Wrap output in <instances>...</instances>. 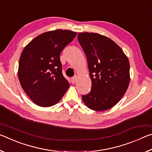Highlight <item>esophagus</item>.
<instances>
[{"instance_id":"34e87169","label":"esophagus","mask_w":152,"mask_h":152,"mask_svg":"<svg viewBox=\"0 0 152 152\" xmlns=\"http://www.w3.org/2000/svg\"><path fill=\"white\" fill-rule=\"evenodd\" d=\"M76 81H77V77H76V76H75V77H73V78H72V79H71V82H72V84H74Z\"/></svg>"}]
</instances>
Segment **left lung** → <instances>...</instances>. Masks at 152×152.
Segmentation results:
<instances>
[{
    "label": "left lung",
    "instance_id": "obj_1",
    "mask_svg": "<svg viewBox=\"0 0 152 152\" xmlns=\"http://www.w3.org/2000/svg\"><path fill=\"white\" fill-rule=\"evenodd\" d=\"M78 39L88 61L91 91L82 99L87 107L104 111L124 96L130 81L129 61L122 49L106 36L79 33Z\"/></svg>",
    "mask_w": 152,
    "mask_h": 152
}]
</instances>
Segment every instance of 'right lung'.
Returning <instances> with one entry per match:
<instances>
[{"label": "right lung", "instance_id": "right-lung-1", "mask_svg": "<svg viewBox=\"0 0 152 152\" xmlns=\"http://www.w3.org/2000/svg\"><path fill=\"white\" fill-rule=\"evenodd\" d=\"M76 35L62 29L45 32L31 41L23 50L18 77L22 88L35 104L53 106L70 87L62 74L60 55Z\"/></svg>", "mask_w": 152, "mask_h": 152}]
</instances>
